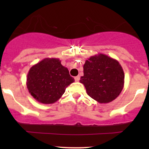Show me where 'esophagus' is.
<instances>
[{
  "label": "esophagus",
  "mask_w": 149,
  "mask_h": 149,
  "mask_svg": "<svg viewBox=\"0 0 149 149\" xmlns=\"http://www.w3.org/2000/svg\"><path fill=\"white\" fill-rule=\"evenodd\" d=\"M74 78H75V80H76V82H78L80 80V76H77L75 77Z\"/></svg>",
  "instance_id": "esophagus-1"
}]
</instances>
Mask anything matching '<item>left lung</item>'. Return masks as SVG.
Masks as SVG:
<instances>
[{"label": "left lung", "instance_id": "8db88e82", "mask_svg": "<svg viewBox=\"0 0 149 149\" xmlns=\"http://www.w3.org/2000/svg\"><path fill=\"white\" fill-rule=\"evenodd\" d=\"M80 83L88 95L101 104L117 98L124 87L123 69L116 59L100 53L85 61Z\"/></svg>", "mask_w": 149, "mask_h": 149}]
</instances>
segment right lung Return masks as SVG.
Wrapping results in <instances>:
<instances>
[{
  "instance_id": "obj_1",
  "label": "right lung",
  "mask_w": 149,
  "mask_h": 149,
  "mask_svg": "<svg viewBox=\"0 0 149 149\" xmlns=\"http://www.w3.org/2000/svg\"><path fill=\"white\" fill-rule=\"evenodd\" d=\"M74 81L59 59L45 58L31 67L26 77V86L36 100L49 104L59 100L66 88Z\"/></svg>"
}]
</instances>
